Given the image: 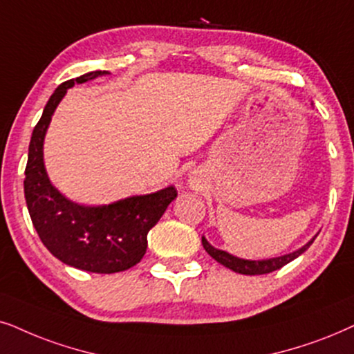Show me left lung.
<instances>
[{
  "label": "left lung",
  "mask_w": 354,
  "mask_h": 354,
  "mask_svg": "<svg viewBox=\"0 0 354 354\" xmlns=\"http://www.w3.org/2000/svg\"><path fill=\"white\" fill-rule=\"evenodd\" d=\"M314 239H315V236L310 239V241L306 244V246L298 249V251L286 254V256H281V257L266 259V261H246V259L234 257V256H232V254L220 251V249L212 246V244L207 241L204 236H202V246H204L205 251L209 252L216 262H220L221 266L232 268L233 272L243 273V275H263V273H270L273 270H279V268L286 266L288 262L295 261L296 257L301 256V254H303L306 249H308L310 244L314 243Z\"/></svg>",
  "instance_id": "8db88e82"
}]
</instances>
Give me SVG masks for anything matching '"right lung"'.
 I'll return each instance as SVG.
<instances>
[{"label": "right lung", "mask_w": 354, "mask_h": 354, "mask_svg": "<svg viewBox=\"0 0 354 354\" xmlns=\"http://www.w3.org/2000/svg\"><path fill=\"white\" fill-rule=\"evenodd\" d=\"M108 74L92 71L61 84L46 103L29 145L26 167L27 209L45 248L66 266L93 273L128 270L140 262L147 249V233L178 196L174 186L145 196H133L108 205L87 207L61 194L51 185L44 165V139L66 91Z\"/></svg>", "instance_id": "add662e5"}]
</instances>
